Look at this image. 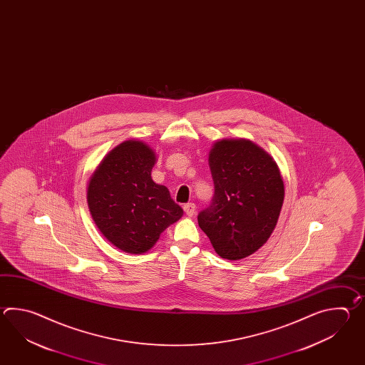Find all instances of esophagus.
<instances>
[{
	"label": "esophagus",
	"mask_w": 365,
	"mask_h": 365,
	"mask_svg": "<svg viewBox=\"0 0 365 365\" xmlns=\"http://www.w3.org/2000/svg\"><path fill=\"white\" fill-rule=\"evenodd\" d=\"M195 210H197V207H195V205L192 203V202L186 203L185 206H184V211H185L187 217H193L194 214H195Z\"/></svg>",
	"instance_id": "obj_1"
}]
</instances>
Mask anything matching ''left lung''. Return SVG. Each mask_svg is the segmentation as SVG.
<instances>
[{"instance_id": "left-lung-1", "label": "left lung", "mask_w": 365, "mask_h": 365, "mask_svg": "<svg viewBox=\"0 0 365 365\" xmlns=\"http://www.w3.org/2000/svg\"><path fill=\"white\" fill-rule=\"evenodd\" d=\"M215 185L212 205L198 225L217 256L231 261L253 255L274 232L284 201L279 167L247 138H223L210 150Z\"/></svg>"}]
</instances>
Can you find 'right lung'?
Listing matches in <instances>:
<instances>
[{"label":"right lung","mask_w":365,"mask_h":365,"mask_svg":"<svg viewBox=\"0 0 365 365\" xmlns=\"http://www.w3.org/2000/svg\"><path fill=\"white\" fill-rule=\"evenodd\" d=\"M156 154L142 140H128L103 158L87 185L93 223L116 248L142 255L184 211L170 190L151 179Z\"/></svg>","instance_id":"right-lung-1"}]
</instances>
